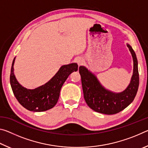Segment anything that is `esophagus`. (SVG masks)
Segmentation results:
<instances>
[{"label": "esophagus", "mask_w": 148, "mask_h": 148, "mask_svg": "<svg viewBox=\"0 0 148 148\" xmlns=\"http://www.w3.org/2000/svg\"><path fill=\"white\" fill-rule=\"evenodd\" d=\"M84 62V60L83 58H78L77 59V63L78 64V66L83 64Z\"/></svg>", "instance_id": "1"}]
</instances>
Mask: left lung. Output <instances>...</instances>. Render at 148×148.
Returning a JSON list of instances; mask_svg holds the SVG:
<instances>
[{"mask_svg":"<svg viewBox=\"0 0 148 148\" xmlns=\"http://www.w3.org/2000/svg\"><path fill=\"white\" fill-rule=\"evenodd\" d=\"M127 46L133 60V73L129 86L122 92H114L106 89L100 83L97 76L86 67H79L85 101L95 112L107 115L119 113L128 106L136 96L139 86L138 61L132 47L128 44Z\"/></svg>","mask_w":148,"mask_h":148,"instance_id":"obj_1","label":"left lung"}]
</instances>
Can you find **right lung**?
<instances>
[{"instance_id": "add662e5", "label": "right lung", "mask_w": 148, "mask_h": 148, "mask_svg": "<svg viewBox=\"0 0 148 148\" xmlns=\"http://www.w3.org/2000/svg\"><path fill=\"white\" fill-rule=\"evenodd\" d=\"M12 62L10 73V85L17 101L25 108L33 112H44L53 108L59 98L60 91L67 77L77 71V63L62 65L52 78L44 85L33 89H27L20 84L14 74Z\"/></svg>"}]
</instances>
